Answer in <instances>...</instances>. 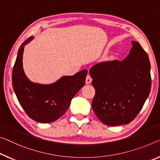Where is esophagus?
Here are the masks:
<instances>
[{"label": "esophagus", "instance_id": "esophagus-1", "mask_svg": "<svg viewBox=\"0 0 160 160\" xmlns=\"http://www.w3.org/2000/svg\"><path fill=\"white\" fill-rule=\"evenodd\" d=\"M92 77H91L89 75H87V78H86V83H87V84H89V83H92Z\"/></svg>", "mask_w": 160, "mask_h": 160}]
</instances>
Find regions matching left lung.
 I'll use <instances>...</instances> for the list:
<instances>
[{"label":"left lung","instance_id":"1","mask_svg":"<svg viewBox=\"0 0 160 160\" xmlns=\"http://www.w3.org/2000/svg\"><path fill=\"white\" fill-rule=\"evenodd\" d=\"M122 61L101 62L89 73L96 94L92 109L103 124L119 126L131 122L141 111L151 90L150 62L137 41Z\"/></svg>","mask_w":160,"mask_h":160}]
</instances>
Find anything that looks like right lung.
Returning <instances> with one entry per match:
<instances>
[{"label":"right lung","instance_id":"right-lung-1","mask_svg":"<svg viewBox=\"0 0 160 160\" xmlns=\"http://www.w3.org/2000/svg\"><path fill=\"white\" fill-rule=\"evenodd\" d=\"M34 38L31 36L18 49L12 73V84L17 99L24 111L39 123H50L65 114L72 99L85 85L87 70L73 76H63L50 84L32 82L23 70V54L25 46Z\"/></svg>","mask_w":160,"mask_h":160}]
</instances>
